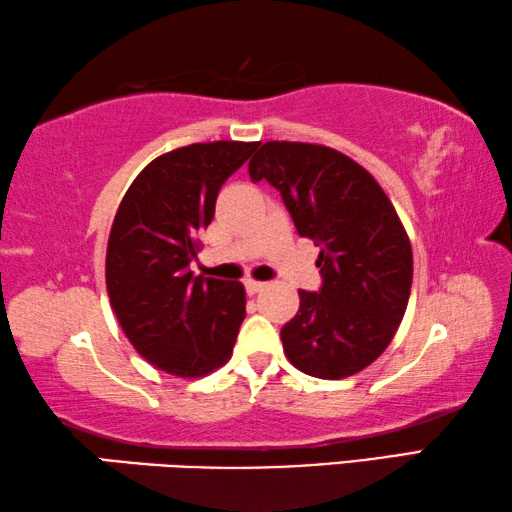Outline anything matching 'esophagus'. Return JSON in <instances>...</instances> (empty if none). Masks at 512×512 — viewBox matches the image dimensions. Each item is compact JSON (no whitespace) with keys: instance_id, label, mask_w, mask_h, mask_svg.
I'll return each mask as SVG.
<instances>
[{"instance_id":"obj_1","label":"esophagus","mask_w":512,"mask_h":512,"mask_svg":"<svg viewBox=\"0 0 512 512\" xmlns=\"http://www.w3.org/2000/svg\"><path fill=\"white\" fill-rule=\"evenodd\" d=\"M243 285H246V291L250 296H255V294H259V291H264V282H257V280H246L243 282Z\"/></svg>"}]
</instances>
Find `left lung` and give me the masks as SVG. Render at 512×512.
<instances>
[{
  "mask_svg": "<svg viewBox=\"0 0 512 512\" xmlns=\"http://www.w3.org/2000/svg\"><path fill=\"white\" fill-rule=\"evenodd\" d=\"M248 173L275 186L300 237L321 246L323 285L298 291V312L280 330L289 362L326 380L369 367L396 335L412 287L394 205L369 170L328 145L269 141Z\"/></svg>",
  "mask_w": 512,
  "mask_h": 512,
  "instance_id": "1",
  "label": "left lung"
}]
</instances>
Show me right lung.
Listing matches in <instances>:
<instances>
[{
  "mask_svg": "<svg viewBox=\"0 0 512 512\" xmlns=\"http://www.w3.org/2000/svg\"><path fill=\"white\" fill-rule=\"evenodd\" d=\"M259 143H193L150 161L129 186L107 246L113 314L141 358L180 378L230 360L246 291L193 275L198 234L212 223L221 186Z\"/></svg>",
  "mask_w": 512,
  "mask_h": 512,
  "instance_id": "right-lung-1",
  "label": "right lung"
}]
</instances>
